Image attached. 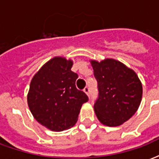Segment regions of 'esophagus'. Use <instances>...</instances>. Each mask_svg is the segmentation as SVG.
<instances>
[{
	"label": "esophagus",
	"mask_w": 159,
	"mask_h": 159,
	"mask_svg": "<svg viewBox=\"0 0 159 159\" xmlns=\"http://www.w3.org/2000/svg\"><path fill=\"white\" fill-rule=\"evenodd\" d=\"M83 91H84L85 93H87L88 95H89V94H90V88H88V87H86V88L83 89Z\"/></svg>",
	"instance_id": "1"
}]
</instances>
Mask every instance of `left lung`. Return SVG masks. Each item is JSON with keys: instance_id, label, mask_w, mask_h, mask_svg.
<instances>
[{"instance_id": "obj_1", "label": "left lung", "mask_w": 159, "mask_h": 159, "mask_svg": "<svg viewBox=\"0 0 159 159\" xmlns=\"http://www.w3.org/2000/svg\"><path fill=\"white\" fill-rule=\"evenodd\" d=\"M98 82V97L94 111L102 124L119 126L139 108L143 95L142 83L135 71L113 59L92 61Z\"/></svg>"}]
</instances>
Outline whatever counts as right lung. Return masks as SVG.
I'll use <instances>...</instances> for the list:
<instances>
[{
  "label": "right lung",
  "mask_w": 159,
  "mask_h": 159,
  "mask_svg": "<svg viewBox=\"0 0 159 159\" xmlns=\"http://www.w3.org/2000/svg\"><path fill=\"white\" fill-rule=\"evenodd\" d=\"M72 61L54 57L31 80L27 102L35 119L50 130L61 132L77 123L82 105L88 101L76 88L78 75L71 71Z\"/></svg>",
  "instance_id": "obj_1"
}]
</instances>
